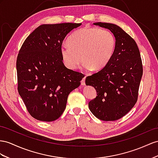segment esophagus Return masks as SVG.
I'll return each instance as SVG.
<instances>
[{
	"label": "esophagus",
	"mask_w": 158,
	"mask_h": 158,
	"mask_svg": "<svg viewBox=\"0 0 158 158\" xmlns=\"http://www.w3.org/2000/svg\"><path fill=\"white\" fill-rule=\"evenodd\" d=\"M85 79H86V77H84L81 80V85H85Z\"/></svg>",
	"instance_id": "esophagus-1"
}]
</instances>
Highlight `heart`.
Masks as SVG:
<instances>
[{"mask_svg": "<svg viewBox=\"0 0 158 158\" xmlns=\"http://www.w3.org/2000/svg\"><path fill=\"white\" fill-rule=\"evenodd\" d=\"M115 47L116 39L110 31L84 27L73 33L60 51L64 64L70 69H77L83 60L85 69L99 71L110 62Z\"/></svg>", "mask_w": 158, "mask_h": 158, "instance_id": "b5f03b06", "label": "heart"}]
</instances>
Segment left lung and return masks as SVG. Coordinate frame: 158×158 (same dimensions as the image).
I'll return each instance as SVG.
<instances>
[{
	"instance_id": "obj_1",
	"label": "left lung",
	"mask_w": 158,
	"mask_h": 158,
	"mask_svg": "<svg viewBox=\"0 0 158 158\" xmlns=\"http://www.w3.org/2000/svg\"><path fill=\"white\" fill-rule=\"evenodd\" d=\"M94 25L110 30L115 37L116 47L107 65L86 77L87 85L97 91V97L89 103V108L97 118L115 121L126 115L137 102L142 61L134 39L121 27L107 23Z\"/></svg>"
}]
</instances>
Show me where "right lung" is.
Returning <instances> with one entry per match:
<instances>
[{
  "mask_svg": "<svg viewBox=\"0 0 158 158\" xmlns=\"http://www.w3.org/2000/svg\"><path fill=\"white\" fill-rule=\"evenodd\" d=\"M81 23L42 25L29 35L17 59L18 91L30 115L42 121L57 119L69 94L84 75L67 68L60 55L64 39Z\"/></svg>",
  "mask_w": 158,
  "mask_h": 158,
  "instance_id": "obj_1",
  "label": "right lung"
}]
</instances>
